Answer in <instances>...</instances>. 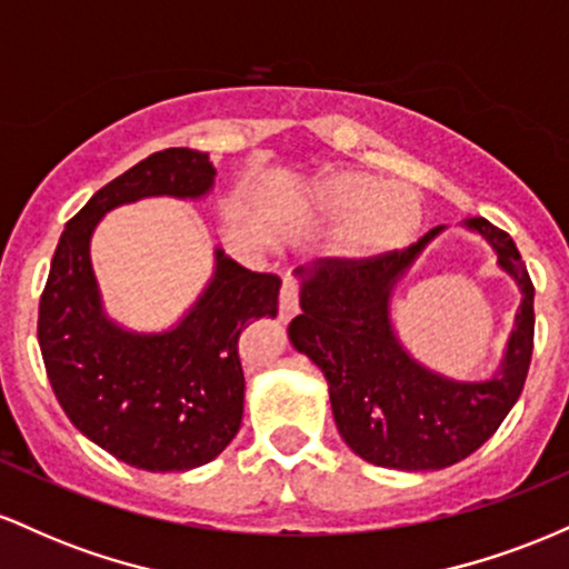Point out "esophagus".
Wrapping results in <instances>:
<instances>
[{
  "instance_id": "obj_1",
  "label": "esophagus",
  "mask_w": 569,
  "mask_h": 569,
  "mask_svg": "<svg viewBox=\"0 0 569 569\" xmlns=\"http://www.w3.org/2000/svg\"><path fill=\"white\" fill-rule=\"evenodd\" d=\"M299 312V280L297 276H286L283 278V289H280V318L283 321H291L293 316Z\"/></svg>"
}]
</instances>
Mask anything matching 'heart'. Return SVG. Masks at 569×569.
<instances>
[{"label":"heart","instance_id":"obj_1","mask_svg":"<svg viewBox=\"0 0 569 569\" xmlns=\"http://www.w3.org/2000/svg\"><path fill=\"white\" fill-rule=\"evenodd\" d=\"M310 194L312 206L326 217H342L337 246L352 259H375L407 246L422 219L415 187L363 171L323 173Z\"/></svg>","mask_w":569,"mask_h":569}]
</instances>
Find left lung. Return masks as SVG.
I'll list each match as a JSON object with an SVG mask.
<instances>
[{"instance_id": "left-lung-1", "label": "left lung", "mask_w": 569, "mask_h": 569, "mask_svg": "<svg viewBox=\"0 0 569 569\" xmlns=\"http://www.w3.org/2000/svg\"><path fill=\"white\" fill-rule=\"evenodd\" d=\"M498 253L521 289L516 329L500 371L457 382L417 363L390 323V293L443 227L403 251L375 259H318L302 283V316L289 339L329 382L331 411L345 443L367 462L396 471H439L485 443L525 388L535 339V286L511 234L476 217L466 221Z\"/></svg>"}]
</instances>
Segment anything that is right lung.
Instances as JSON below:
<instances>
[{
  "label": "right lung",
  "mask_w": 569,
  "mask_h": 569,
  "mask_svg": "<svg viewBox=\"0 0 569 569\" xmlns=\"http://www.w3.org/2000/svg\"><path fill=\"white\" fill-rule=\"evenodd\" d=\"M217 168L171 147L117 176L69 219L39 299L37 337L53 393L74 428L143 471H189L224 452L243 420L238 342L278 316L280 278L251 272L217 248V270L192 310L162 335H136L101 307L90 234L107 211L141 198H202Z\"/></svg>",
  "instance_id": "add662e5"
}]
</instances>
